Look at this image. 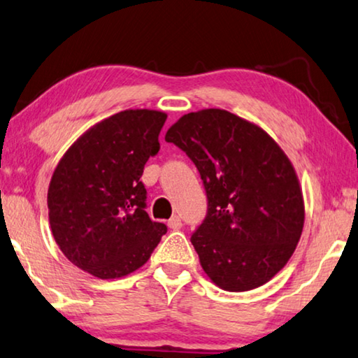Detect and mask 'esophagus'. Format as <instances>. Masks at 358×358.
<instances>
[{
	"mask_svg": "<svg viewBox=\"0 0 358 358\" xmlns=\"http://www.w3.org/2000/svg\"><path fill=\"white\" fill-rule=\"evenodd\" d=\"M167 225H169V228H172V230L177 231V230H180L181 227H183V223H181V218H180L178 215H173V217L169 220Z\"/></svg>",
	"mask_w": 358,
	"mask_h": 358,
	"instance_id": "34e87169",
	"label": "esophagus"
}]
</instances>
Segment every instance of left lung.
<instances>
[{
	"mask_svg": "<svg viewBox=\"0 0 358 358\" xmlns=\"http://www.w3.org/2000/svg\"><path fill=\"white\" fill-rule=\"evenodd\" d=\"M165 141L199 170L207 213L191 243L207 276L231 292L270 281L287 264L303 228L294 167L262 128L223 109L189 112Z\"/></svg>",
	"mask_w": 358,
	"mask_h": 358,
	"instance_id": "obj_1",
	"label": "left lung"
}]
</instances>
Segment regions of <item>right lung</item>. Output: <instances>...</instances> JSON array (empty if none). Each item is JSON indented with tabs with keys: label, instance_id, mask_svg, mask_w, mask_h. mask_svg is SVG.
Instances as JSON below:
<instances>
[{
	"label": "right lung",
	"instance_id": "obj_1",
	"mask_svg": "<svg viewBox=\"0 0 358 358\" xmlns=\"http://www.w3.org/2000/svg\"><path fill=\"white\" fill-rule=\"evenodd\" d=\"M167 114L128 109L83 133L57 164L48 189L52 236L73 265L96 278L140 268L167 233L146 209L140 180L161 149Z\"/></svg>",
	"mask_w": 358,
	"mask_h": 358
}]
</instances>
